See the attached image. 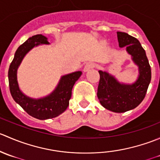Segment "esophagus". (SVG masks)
<instances>
[{"instance_id": "34e87169", "label": "esophagus", "mask_w": 160, "mask_h": 160, "mask_svg": "<svg viewBox=\"0 0 160 160\" xmlns=\"http://www.w3.org/2000/svg\"><path fill=\"white\" fill-rule=\"evenodd\" d=\"M93 67H95V64L93 63V62H88V63L85 65L84 68H83V71H84V72H87V71L89 70L90 69L93 68Z\"/></svg>"}]
</instances>
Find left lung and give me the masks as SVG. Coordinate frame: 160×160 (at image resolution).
Listing matches in <instances>:
<instances>
[{
	"mask_svg": "<svg viewBox=\"0 0 160 160\" xmlns=\"http://www.w3.org/2000/svg\"><path fill=\"white\" fill-rule=\"evenodd\" d=\"M117 35L119 46H126L127 52L138 67L139 76L133 84H121L107 72L100 70L98 98L106 109L122 113L134 109L143 101L151 80V68L146 52L137 38L125 32H118Z\"/></svg>",
	"mask_w": 160,
	"mask_h": 160,
	"instance_id": "obj_1",
	"label": "left lung"
}]
</instances>
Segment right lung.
Wrapping results in <instances>:
<instances>
[{
    "instance_id": "right-lung-1",
    "label": "right lung",
    "mask_w": 160,
    "mask_h": 160,
    "mask_svg": "<svg viewBox=\"0 0 160 160\" xmlns=\"http://www.w3.org/2000/svg\"><path fill=\"white\" fill-rule=\"evenodd\" d=\"M40 44H49L47 38L42 35H35L30 37L18 48L9 67L8 81L11 94L14 101L29 115L37 119L45 120L57 117L68 108L72 87L80 78L82 72L77 71L62 77L56 90L46 98L35 100L26 97L19 90L17 70L25 54L34 46Z\"/></svg>"
}]
</instances>
